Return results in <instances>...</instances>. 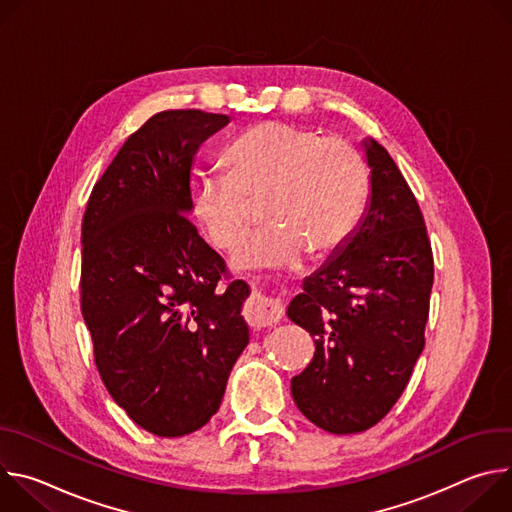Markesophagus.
<instances>
[{"label": "esophagus", "instance_id": "esophagus-1", "mask_svg": "<svg viewBox=\"0 0 512 512\" xmlns=\"http://www.w3.org/2000/svg\"><path fill=\"white\" fill-rule=\"evenodd\" d=\"M283 318V306L277 300H267L255 296L249 308V322L255 328H269L275 326Z\"/></svg>", "mask_w": 512, "mask_h": 512}]
</instances>
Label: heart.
Listing matches in <instances>:
<instances>
[{"label":"heart","instance_id":"obj_1","mask_svg":"<svg viewBox=\"0 0 512 512\" xmlns=\"http://www.w3.org/2000/svg\"><path fill=\"white\" fill-rule=\"evenodd\" d=\"M227 164L200 178L192 210L208 241L231 251L255 223L253 202L267 198L269 225L235 251L237 269H296L310 251L334 253L358 225L369 194L362 156L312 127L255 125L233 141Z\"/></svg>","mask_w":512,"mask_h":512}]
</instances>
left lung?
I'll return each instance as SVG.
<instances>
[{
    "label": "left lung",
    "instance_id": "obj_1",
    "mask_svg": "<svg viewBox=\"0 0 512 512\" xmlns=\"http://www.w3.org/2000/svg\"><path fill=\"white\" fill-rule=\"evenodd\" d=\"M364 150L367 212L287 308L316 344L291 395L314 425L338 435L377 425L405 391L425 346L433 285L431 243L409 184L381 143L367 139Z\"/></svg>",
    "mask_w": 512,
    "mask_h": 512
}]
</instances>
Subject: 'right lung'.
<instances>
[{
  "instance_id": "add662e5",
  "label": "right lung",
  "mask_w": 512,
  "mask_h": 512,
  "mask_svg": "<svg viewBox=\"0 0 512 512\" xmlns=\"http://www.w3.org/2000/svg\"><path fill=\"white\" fill-rule=\"evenodd\" d=\"M229 121L156 113L127 137L83 216L81 310L95 364L115 403L160 437L208 423L249 344V285L231 279L186 216L194 156Z\"/></svg>"
}]
</instances>
